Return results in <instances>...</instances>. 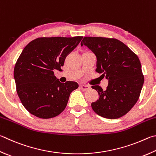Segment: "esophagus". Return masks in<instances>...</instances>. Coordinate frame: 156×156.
I'll return each mask as SVG.
<instances>
[{"label":"esophagus","instance_id":"1","mask_svg":"<svg viewBox=\"0 0 156 156\" xmlns=\"http://www.w3.org/2000/svg\"><path fill=\"white\" fill-rule=\"evenodd\" d=\"M80 89L82 90H87L88 89H89V87L84 85V84H81V85H80Z\"/></svg>","mask_w":156,"mask_h":156}]
</instances>
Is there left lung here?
Listing matches in <instances>:
<instances>
[{"instance_id": "obj_1", "label": "left lung", "mask_w": 156, "mask_h": 156, "mask_svg": "<svg viewBox=\"0 0 156 156\" xmlns=\"http://www.w3.org/2000/svg\"><path fill=\"white\" fill-rule=\"evenodd\" d=\"M81 46L95 55V71L108 81L106 90L98 85L91 87L100 95L91 103L93 110L110 119L125 115L137 102L144 83L139 58L116 39L85 37Z\"/></svg>"}]
</instances>
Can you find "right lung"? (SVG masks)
<instances>
[{
  "label": "right lung",
  "instance_id": "right-lung-1",
  "mask_svg": "<svg viewBox=\"0 0 156 156\" xmlns=\"http://www.w3.org/2000/svg\"><path fill=\"white\" fill-rule=\"evenodd\" d=\"M83 37H40L22 50L14 67L13 77L22 104L30 114L41 119L55 117L63 111L76 82L62 83L54 75L61 71L67 55Z\"/></svg>",
  "mask_w": 156,
  "mask_h": 156
}]
</instances>
